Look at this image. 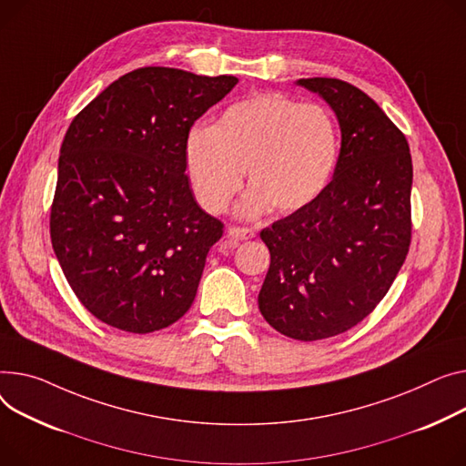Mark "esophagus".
Returning a JSON list of instances; mask_svg holds the SVG:
<instances>
[{
    "instance_id": "esophagus-1",
    "label": "esophagus",
    "mask_w": 466,
    "mask_h": 466,
    "mask_svg": "<svg viewBox=\"0 0 466 466\" xmlns=\"http://www.w3.org/2000/svg\"><path fill=\"white\" fill-rule=\"evenodd\" d=\"M228 236H230L232 239L243 241V239L255 238V232H253L251 228H245V227H230V228H228Z\"/></svg>"
}]
</instances>
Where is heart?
<instances>
[{"instance_id": "heart-1", "label": "heart", "mask_w": 466, "mask_h": 466, "mask_svg": "<svg viewBox=\"0 0 466 466\" xmlns=\"http://www.w3.org/2000/svg\"><path fill=\"white\" fill-rule=\"evenodd\" d=\"M339 149L337 121L326 106L258 93L225 108L211 129H193L185 140V167L197 200L211 213L228 208L243 170L253 189L239 206L241 215L271 206L290 213L326 189Z\"/></svg>"}]
</instances>
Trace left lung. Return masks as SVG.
<instances>
[{
    "label": "left lung",
    "instance_id": "obj_1",
    "mask_svg": "<svg viewBox=\"0 0 466 466\" xmlns=\"http://www.w3.org/2000/svg\"><path fill=\"white\" fill-rule=\"evenodd\" d=\"M335 112L333 179L260 232L271 262L258 309L279 333L319 340L361 322L390 290L410 245L412 157L384 110L337 78H299Z\"/></svg>",
    "mask_w": 466,
    "mask_h": 466
}]
</instances>
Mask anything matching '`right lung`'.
I'll list each match as a JSON object with an SVG mask.
<instances>
[{"instance_id": "1", "label": "right lung", "mask_w": 466, "mask_h": 466, "mask_svg": "<svg viewBox=\"0 0 466 466\" xmlns=\"http://www.w3.org/2000/svg\"><path fill=\"white\" fill-rule=\"evenodd\" d=\"M236 84L227 75L142 67L112 82L69 126L50 238L73 292L101 322L151 333L193 305L223 223L195 200L185 140Z\"/></svg>"}]
</instances>
